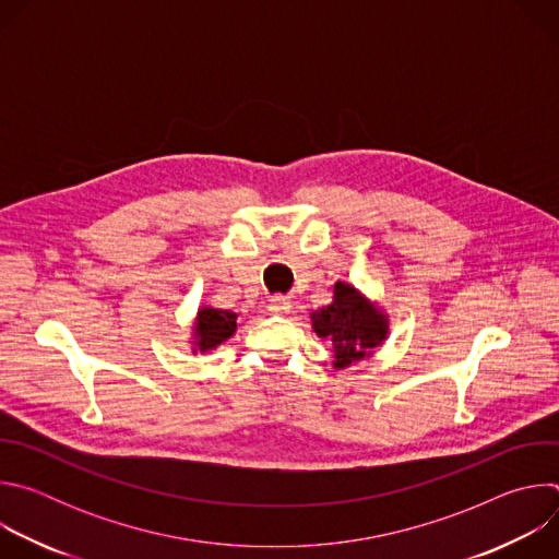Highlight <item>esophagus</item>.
<instances>
[{
    "mask_svg": "<svg viewBox=\"0 0 559 559\" xmlns=\"http://www.w3.org/2000/svg\"><path fill=\"white\" fill-rule=\"evenodd\" d=\"M289 309H292V300L287 298V296H272L270 298V311L272 313H276V316H283V313H289Z\"/></svg>",
    "mask_w": 559,
    "mask_h": 559,
    "instance_id": "esophagus-1",
    "label": "esophagus"
}]
</instances>
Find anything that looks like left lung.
Returning a JSON list of instances; mask_svg holds the SVG:
<instances>
[{
    "label": "left lung",
    "instance_id": "1",
    "mask_svg": "<svg viewBox=\"0 0 559 559\" xmlns=\"http://www.w3.org/2000/svg\"><path fill=\"white\" fill-rule=\"evenodd\" d=\"M318 338L334 347V367L345 369L373 354L389 336V316L352 283L334 285V300L309 313Z\"/></svg>",
    "mask_w": 559,
    "mask_h": 559
}]
</instances>
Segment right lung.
I'll return each mask as SVG.
<instances>
[{"label": "right lung", "mask_w": 559, "mask_h": 559, "mask_svg": "<svg viewBox=\"0 0 559 559\" xmlns=\"http://www.w3.org/2000/svg\"><path fill=\"white\" fill-rule=\"evenodd\" d=\"M236 313L229 309H214L201 307L194 318V332H192V352H210L216 349L221 343L234 336L236 332Z\"/></svg>", "instance_id": "add662e5"}]
</instances>
